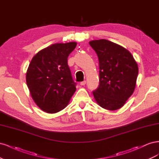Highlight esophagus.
Wrapping results in <instances>:
<instances>
[{"label":"esophagus","instance_id":"34e87169","mask_svg":"<svg viewBox=\"0 0 159 159\" xmlns=\"http://www.w3.org/2000/svg\"><path fill=\"white\" fill-rule=\"evenodd\" d=\"M85 84H86V81L85 80H84L83 81H81V82H80V85H84Z\"/></svg>","mask_w":159,"mask_h":159}]
</instances>
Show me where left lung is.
Instances as JSON below:
<instances>
[{
    "instance_id": "obj_1",
    "label": "left lung",
    "mask_w": 159,
    "mask_h": 159,
    "mask_svg": "<svg viewBox=\"0 0 159 159\" xmlns=\"http://www.w3.org/2000/svg\"><path fill=\"white\" fill-rule=\"evenodd\" d=\"M99 59V85L93 91L99 106L114 111L122 107L133 94L138 75V66L125 48L107 40L89 42Z\"/></svg>"
}]
</instances>
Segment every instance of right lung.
Returning <instances> with one entry per match:
<instances>
[{
    "label": "right lung",
    "mask_w": 159,
    "mask_h": 159,
    "mask_svg": "<svg viewBox=\"0 0 159 159\" xmlns=\"http://www.w3.org/2000/svg\"><path fill=\"white\" fill-rule=\"evenodd\" d=\"M76 45L74 42L52 44L38 52L28 66L27 86L36 104L46 113L64 109L75 93L68 57Z\"/></svg>",
    "instance_id": "right-lung-1"
}]
</instances>
